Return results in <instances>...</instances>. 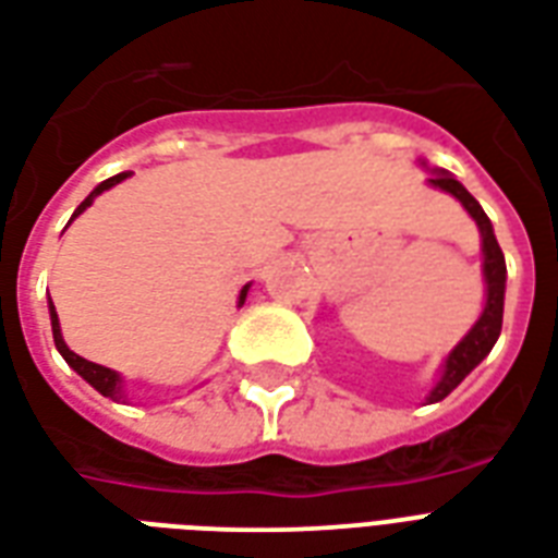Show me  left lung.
I'll return each instance as SVG.
<instances>
[{
  "mask_svg": "<svg viewBox=\"0 0 558 558\" xmlns=\"http://www.w3.org/2000/svg\"><path fill=\"white\" fill-rule=\"evenodd\" d=\"M427 183L434 185V189L454 194L457 201L465 206V211L477 220V230H481L483 239V279H486V305H483V314L469 328V335L448 352L439 381H436L434 390L427 392V404H434V401H442L448 392L454 390L457 384L463 381L465 375L472 373L474 366L489 355L495 340L500 338V326H504V291H507V262H504V253H500L495 230H492V220L486 218L481 203L465 192V185L460 180H454L448 171L439 168V171L430 174Z\"/></svg>",
  "mask_w": 558,
  "mask_h": 558,
  "instance_id": "left-lung-1",
  "label": "left lung"
}]
</instances>
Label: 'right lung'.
Wrapping results in <instances>:
<instances>
[{
    "label": "right lung",
    "instance_id": "1",
    "mask_svg": "<svg viewBox=\"0 0 558 558\" xmlns=\"http://www.w3.org/2000/svg\"><path fill=\"white\" fill-rule=\"evenodd\" d=\"M131 177V171H122V174H116L110 177V180H104L101 185H95L93 192H89V197H86L81 206L75 209V215H72V220L81 215V211L86 209V206H93V201L98 197L101 192H107V189H113L116 183H122V180H128ZM69 220V223H72ZM247 291H250V284H244L239 293V305H244V300H247ZM49 317H51V335H54V347H58V352L63 355V361H66L72 369H75L81 378H84L86 384H93L95 390L101 392V396H107V399H113V401H122L124 399V390H122V375L113 373V369H107V366L101 364H93V361H86V357L75 355L72 349L66 347V340H63V335H60V319H58V311H54V302L49 300Z\"/></svg>",
    "mask_w": 558,
    "mask_h": 558
}]
</instances>
